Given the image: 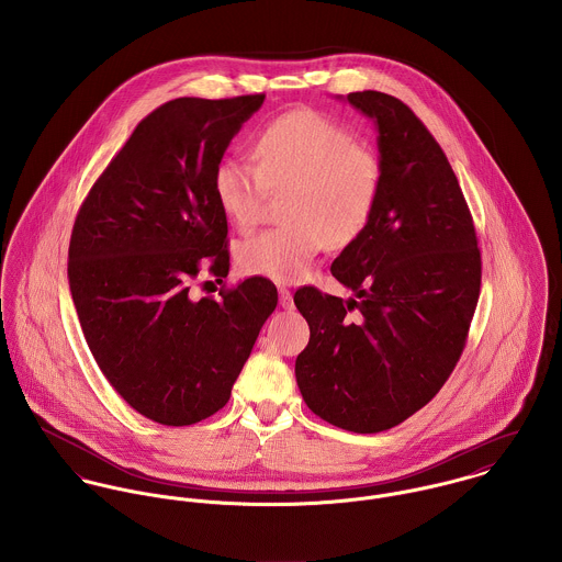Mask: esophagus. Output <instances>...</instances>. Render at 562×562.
Masks as SVG:
<instances>
[{"instance_id": "34e87169", "label": "esophagus", "mask_w": 562, "mask_h": 562, "mask_svg": "<svg viewBox=\"0 0 562 562\" xmlns=\"http://www.w3.org/2000/svg\"><path fill=\"white\" fill-rule=\"evenodd\" d=\"M279 305L283 310H292L294 307V299H292V292L288 288H279Z\"/></svg>"}]
</instances>
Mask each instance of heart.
Segmentation results:
<instances>
[{"label": "heart", "mask_w": 562, "mask_h": 562, "mask_svg": "<svg viewBox=\"0 0 562 562\" xmlns=\"http://www.w3.org/2000/svg\"><path fill=\"white\" fill-rule=\"evenodd\" d=\"M255 164L218 161L214 196L227 221L252 229L268 192H285L288 225L241 241L236 259L244 274L277 283L301 281L326 244L346 246L368 227L383 181L376 154L316 110H294L259 130Z\"/></svg>", "instance_id": "obj_1"}]
</instances>
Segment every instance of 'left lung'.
Returning <instances> with one entry per match:
<instances>
[{
	"label": "left lung",
	"instance_id": "left-lung-1",
	"mask_svg": "<svg viewBox=\"0 0 562 562\" xmlns=\"http://www.w3.org/2000/svg\"><path fill=\"white\" fill-rule=\"evenodd\" d=\"M348 101L379 130L383 181L368 227L330 266L355 299L294 294L312 333L296 383L324 422L381 432L432 401L461 359L481 248L459 179L413 110L376 90Z\"/></svg>",
	"mask_w": 562,
	"mask_h": 562
}]
</instances>
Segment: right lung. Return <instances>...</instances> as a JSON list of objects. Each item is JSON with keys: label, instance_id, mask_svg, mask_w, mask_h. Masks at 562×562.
Masks as SVG:
<instances>
[{"label": "right lung", "instance_id": "add662e5", "mask_svg": "<svg viewBox=\"0 0 562 562\" xmlns=\"http://www.w3.org/2000/svg\"><path fill=\"white\" fill-rule=\"evenodd\" d=\"M266 94L179 97L145 116L81 203L69 288L86 344L140 415L190 426L223 408L274 312L272 281L250 277L192 299L201 270L229 272L214 170Z\"/></svg>", "mask_w": 562, "mask_h": 562}]
</instances>
